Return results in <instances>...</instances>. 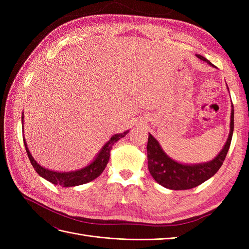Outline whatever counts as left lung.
<instances>
[{
    "label": "left lung",
    "instance_id": "8db88e82",
    "mask_svg": "<svg viewBox=\"0 0 249 249\" xmlns=\"http://www.w3.org/2000/svg\"><path fill=\"white\" fill-rule=\"evenodd\" d=\"M202 61L214 66L208 59L196 55ZM229 89V87H228ZM233 132V106L231 103L230 134L224 146L213 160L197 164H184L173 160L161 147L152 134L148 133L147 141V163L150 176L158 184L170 190H187L206 182L219 170L227 157Z\"/></svg>",
    "mask_w": 249,
    "mask_h": 249
}]
</instances>
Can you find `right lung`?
<instances>
[{
	"instance_id": "add662e5",
	"label": "right lung",
	"mask_w": 249,
	"mask_h": 249,
	"mask_svg": "<svg viewBox=\"0 0 249 249\" xmlns=\"http://www.w3.org/2000/svg\"><path fill=\"white\" fill-rule=\"evenodd\" d=\"M21 124H22V132H24V112H22V115H21ZM129 131L130 130H126L123 133L113 135V136L110 138V140L106 142V144L101 148L99 154L96 155V157L94 158L91 163H89L87 166L83 167L81 169L72 170V171L63 172V171H56V170L44 168L40 164L37 163L34 158L32 157L31 153H30V150L28 148L25 137H24V144H25L30 162H31L32 166L41 178L49 180V182H51L54 185H59L62 187H74V186H79V185L91 182V180H93L101 175V173L104 171V169L106 168L107 164L109 162L110 152L113 144H114L115 142H117L119 139L124 137L125 135L129 133Z\"/></svg>"
}]
</instances>
